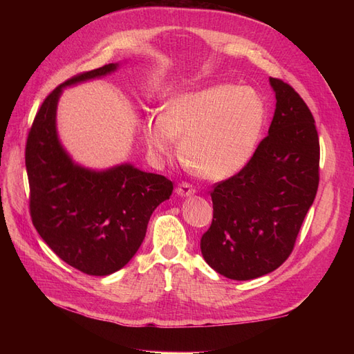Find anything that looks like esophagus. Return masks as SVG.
<instances>
[{
    "instance_id": "34e87169",
    "label": "esophagus",
    "mask_w": 354,
    "mask_h": 354,
    "mask_svg": "<svg viewBox=\"0 0 354 354\" xmlns=\"http://www.w3.org/2000/svg\"><path fill=\"white\" fill-rule=\"evenodd\" d=\"M176 192H177L178 196H190V195L195 194V187L192 186L190 183H187V181H181L178 187L176 189Z\"/></svg>"
}]
</instances>
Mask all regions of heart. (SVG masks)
Instances as JSON below:
<instances>
[{
	"instance_id": "b5f03b06",
	"label": "heart",
	"mask_w": 354,
	"mask_h": 354,
	"mask_svg": "<svg viewBox=\"0 0 354 354\" xmlns=\"http://www.w3.org/2000/svg\"><path fill=\"white\" fill-rule=\"evenodd\" d=\"M267 109L250 87L212 85L171 97L162 115H152L143 134L152 151L167 155L181 138L180 155L205 180H224L250 162L261 138Z\"/></svg>"
}]
</instances>
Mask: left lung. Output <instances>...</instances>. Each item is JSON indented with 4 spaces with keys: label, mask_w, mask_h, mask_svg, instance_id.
Instances as JSON below:
<instances>
[{
    "label": "left lung",
    "mask_w": 354,
    "mask_h": 354,
    "mask_svg": "<svg viewBox=\"0 0 354 354\" xmlns=\"http://www.w3.org/2000/svg\"><path fill=\"white\" fill-rule=\"evenodd\" d=\"M276 111L239 173L212 186V223L202 234L203 259L233 281L276 270L291 255L319 186V136L299 94L270 78Z\"/></svg>",
    "instance_id": "obj_1"
}]
</instances>
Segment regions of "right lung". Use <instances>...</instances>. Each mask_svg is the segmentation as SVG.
I'll return each instance as SVG.
<instances>
[{"label": "right lung", "mask_w": 354, "mask_h": 354, "mask_svg": "<svg viewBox=\"0 0 354 354\" xmlns=\"http://www.w3.org/2000/svg\"><path fill=\"white\" fill-rule=\"evenodd\" d=\"M116 66L78 73L53 90L34 118L25 149L32 223L59 259L91 276L111 274L133 259L152 212L173 194V181L130 164L100 173L85 169L59 143L56 108L63 87Z\"/></svg>", "instance_id": "1"}]
</instances>
